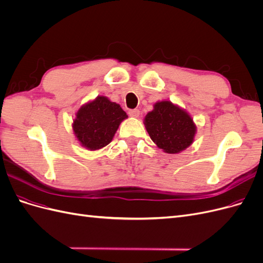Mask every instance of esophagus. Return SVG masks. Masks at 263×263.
I'll return each mask as SVG.
<instances>
[{
  "label": "esophagus",
  "mask_w": 263,
  "mask_h": 263,
  "mask_svg": "<svg viewBox=\"0 0 263 263\" xmlns=\"http://www.w3.org/2000/svg\"><path fill=\"white\" fill-rule=\"evenodd\" d=\"M128 114H129L130 117H138L140 112H139V109H130L129 112H128Z\"/></svg>",
  "instance_id": "esophagus-1"
}]
</instances>
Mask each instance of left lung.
I'll return each instance as SVG.
<instances>
[{"label":"left lung","mask_w":263,"mask_h":263,"mask_svg":"<svg viewBox=\"0 0 263 263\" xmlns=\"http://www.w3.org/2000/svg\"><path fill=\"white\" fill-rule=\"evenodd\" d=\"M149 136L166 154H179L193 144L196 125L184 108L171 101H160L144 119Z\"/></svg>","instance_id":"obj_1"}]
</instances>
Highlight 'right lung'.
<instances>
[{
	"instance_id": "add662e5",
	"label": "right lung",
	"mask_w": 263,
	"mask_h": 263,
	"mask_svg": "<svg viewBox=\"0 0 263 263\" xmlns=\"http://www.w3.org/2000/svg\"><path fill=\"white\" fill-rule=\"evenodd\" d=\"M127 117L121 105L99 95L78 109L72 123L73 134L85 149L99 150L113 140L119 125Z\"/></svg>"
}]
</instances>
